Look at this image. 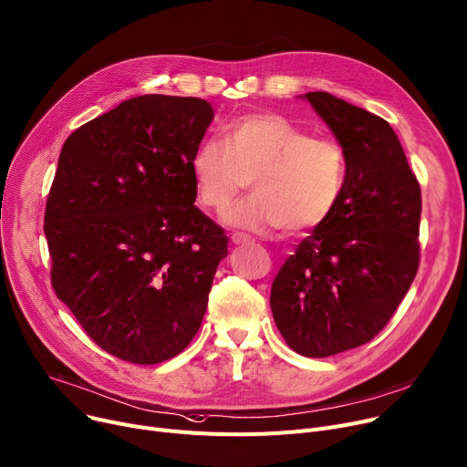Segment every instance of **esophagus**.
I'll return each mask as SVG.
<instances>
[{"mask_svg": "<svg viewBox=\"0 0 467 467\" xmlns=\"http://www.w3.org/2000/svg\"><path fill=\"white\" fill-rule=\"evenodd\" d=\"M231 242H233L234 245H244V244H250L252 238L247 236V234H242V233H234V234L231 236Z\"/></svg>", "mask_w": 467, "mask_h": 467, "instance_id": "obj_1", "label": "esophagus"}]
</instances>
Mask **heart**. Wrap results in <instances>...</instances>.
Segmentation results:
<instances>
[{
    "mask_svg": "<svg viewBox=\"0 0 467 467\" xmlns=\"http://www.w3.org/2000/svg\"><path fill=\"white\" fill-rule=\"evenodd\" d=\"M225 139L204 137L190 169L199 201L223 210L254 176L255 193L225 210L231 227L272 233L321 227L344 195L348 158L341 144L312 137L289 118L254 112L234 118Z\"/></svg>",
    "mask_w": 467,
    "mask_h": 467,
    "instance_id": "1",
    "label": "heart"
}]
</instances>
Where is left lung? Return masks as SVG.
<instances>
[{
	"label": "left lung",
	"mask_w": 467,
	"mask_h": 467,
	"mask_svg": "<svg viewBox=\"0 0 467 467\" xmlns=\"http://www.w3.org/2000/svg\"><path fill=\"white\" fill-rule=\"evenodd\" d=\"M348 158L344 195L277 272L270 307L287 346L314 358L374 337L419 268L420 185L389 121L328 91L302 96Z\"/></svg>",
	"instance_id": "8db88e82"
}]
</instances>
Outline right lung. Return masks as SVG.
Masks as SVG:
<instances>
[{
	"label": "right lung",
	"mask_w": 467,
	"mask_h": 467,
	"mask_svg": "<svg viewBox=\"0 0 467 467\" xmlns=\"http://www.w3.org/2000/svg\"><path fill=\"white\" fill-rule=\"evenodd\" d=\"M208 101L150 93L78 128L45 210L52 287L107 353L158 364L188 348L227 236L197 206L190 161Z\"/></svg>",
	"instance_id": "obj_1"
}]
</instances>
